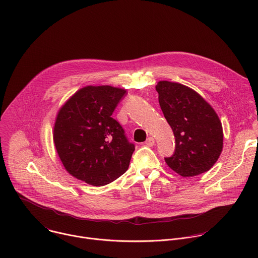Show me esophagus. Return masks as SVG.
<instances>
[{
    "label": "esophagus",
    "mask_w": 258,
    "mask_h": 258,
    "mask_svg": "<svg viewBox=\"0 0 258 258\" xmlns=\"http://www.w3.org/2000/svg\"><path fill=\"white\" fill-rule=\"evenodd\" d=\"M146 146H148V147H153L154 145H155V139L153 138V137H150V138H148V140L146 141Z\"/></svg>",
    "instance_id": "34e87169"
}]
</instances>
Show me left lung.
<instances>
[{"label": "left lung", "mask_w": 258, "mask_h": 258, "mask_svg": "<svg viewBox=\"0 0 258 258\" xmlns=\"http://www.w3.org/2000/svg\"><path fill=\"white\" fill-rule=\"evenodd\" d=\"M163 113L175 136V152L167 165L183 177L209 171L223 147L218 115L193 89L176 82L160 81L156 86Z\"/></svg>", "instance_id": "1"}]
</instances>
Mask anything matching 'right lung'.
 I'll return each mask as SVG.
<instances>
[{"label":"right lung","instance_id":"1","mask_svg":"<svg viewBox=\"0 0 258 258\" xmlns=\"http://www.w3.org/2000/svg\"><path fill=\"white\" fill-rule=\"evenodd\" d=\"M126 95L112 86H86L59 110L54 144L69 174L92 186L119 178L130 166L135 145L111 117Z\"/></svg>","mask_w":258,"mask_h":258}]
</instances>
